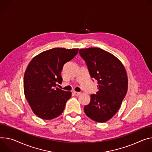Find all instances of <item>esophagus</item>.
I'll list each match as a JSON object with an SVG mask.
<instances>
[{
    "label": "esophagus",
    "instance_id": "esophagus-1",
    "mask_svg": "<svg viewBox=\"0 0 152 152\" xmlns=\"http://www.w3.org/2000/svg\"><path fill=\"white\" fill-rule=\"evenodd\" d=\"M72 93H73L75 96H78L79 95L81 94L80 92H76V91H73Z\"/></svg>",
    "mask_w": 152,
    "mask_h": 152
}]
</instances>
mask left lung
I'll return each instance as SVG.
<instances>
[{
    "label": "left lung",
    "instance_id": "8db88e82",
    "mask_svg": "<svg viewBox=\"0 0 152 152\" xmlns=\"http://www.w3.org/2000/svg\"><path fill=\"white\" fill-rule=\"evenodd\" d=\"M91 77L98 81V91L91 95V102L84 111L98 123L106 122L119 110L128 88L125 67L115 56L98 48L80 49Z\"/></svg>",
    "mask_w": 152,
    "mask_h": 152
}]
</instances>
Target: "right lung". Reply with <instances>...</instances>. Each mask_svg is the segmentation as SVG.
Segmentation results:
<instances>
[{"label":"right lung","mask_w":152,"mask_h":152,"mask_svg":"<svg viewBox=\"0 0 152 152\" xmlns=\"http://www.w3.org/2000/svg\"><path fill=\"white\" fill-rule=\"evenodd\" d=\"M78 52V48H53L35 56L28 64L24 74V94L32 112L40 118L52 120L63 113L72 93L56 86L62 82L64 64Z\"/></svg>","instance_id":"right-lung-1"}]
</instances>
